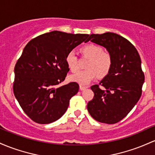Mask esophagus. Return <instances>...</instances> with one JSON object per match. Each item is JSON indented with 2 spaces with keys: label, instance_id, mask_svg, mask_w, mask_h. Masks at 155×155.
I'll return each instance as SVG.
<instances>
[{
  "label": "esophagus",
  "instance_id": "34e87169",
  "mask_svg": "<svg viewBox=\"0 0 155 155\" xmlns=\"http://www.w3.org/2000/svg\"><path fill=\"white\" fill-rule=\"evenodd\" d=\"M86 88H87V87L82 86V85H80V86H79V89H80L81 91H84V90H85Z\"/></svg>",
  "mask_w": 155,
  "mask_h": 155
}]
</instances>
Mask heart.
I'll list each match as a JSON object with an SVG mask.
<instances>
[{"label": "heart", "instance_id": "heart-1", "mask_svg": "<svg viewBox=\"0 0 155 155\" xmlns=\"http://www.w3.org/2000/svg\"><path fill=\"white\" fill-rule=\"evenodd\" d=\"M81 54L83 57L90 59L86 64L87 70L72 75L71 79L79 84L85 85L99 76H107L110 72L113 64L112 56L109 53L104 52L103 48L93 43L87 44L81 48ZM66 63L70 71L76 73L79 70L78 57L74 52H70L66 57Z\"/></svg>", "mask_w": 155, "mask_h": 155}]
</instances>
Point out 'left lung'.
Returning <instances> with one entry per match:
<instances>
[{
	"mask_svg": "<svg viewBox=\"0 0 155 155\" xmlns=\"http://www.w3.org/2000/svg\"><path fill=\"white\" fill-rule=\"evenodd\" d=\"M88 40L104 47L112 56L109 74L91 90L94 97L87 104L90 115L101 123H118L127 115L140 99L144 74L137 49L131 42L112 32L91 35ZM102 86L101 89L99 85Z\"/></svg>",
	"mask_w": 155,
	"mask_h": 155,
	"instance_id": "obj_1",
	"label": "left lung"
}]
</instances>
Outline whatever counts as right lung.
<instances>
[{
    "label": "right lung",
    "instance_id": "1",
    "mask_svg": "<svg viewBox=\"0 0 155 155\" xmlns=\"http://www.w3.org/2000/svg\"><path fill=\"white\" fill-rule=\"evenodd\" d=\"M89 35L53 31L32 39L15 67L13 91L24 113L37 124H46L60 118L71 97L79 91L72 81L57 87L67 76L66 57Z\"/></svg>",
    "mask_w": 155,
    "mask_h": 155
}]
</instances>
